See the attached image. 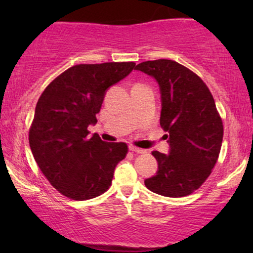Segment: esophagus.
<instances>
[{
	"mask_svg": "<svg viewBox=\"0 0 253 253\" xmlns=\"http://www.w3.org/2000/svg\"><path fill=\"white\" fill-rule=\"evenodd\" d=\"M129 151H132V152H135V153H139V155H143V153H146V150L140 149V147H136V146H134V145H130Z\"/></svg>",
	"mask_w": 253,
	"mask_h": 253,
	"instance_id": "34e87169",
	"label": "esophagus"
}]
</instances>
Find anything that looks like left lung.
<instances>
[{
  "label": "left lung",
  "mask_w": 253,
  "mask_h": 253,
  "mask_svg": "<svg viewBox=\"0 0 253 253\" xmlns=\"http://www.w3.org/2000/svg\"><path fill=\"white\" fill-rule=\"evenodd\" d=\"M135 70L159 84L161 127L170 144L169 155L152 152L158 172L145 185L168 197L190 195L210 177L221 150L223 125L213 95L195 72L175 60H147Z\"/></svg>",
  "instance_id": "obj_1"
}]
</instances>
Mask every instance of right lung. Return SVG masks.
I'll use <instances>...</instances> for the list:
<instances>
[{"mask_svg":"<svg viewBox=\"0 0 253 253\" xmlns=\"http://www.w3.org/2000/svg\"><path fill=\"white\" fill-rule=\"evenodd\" d=\"M135 63L78 64L46 86L30 127V146L38 167L53 188L77 201L102 195L112 185L126 143L89 136L106 90L134 69Z\"/></svg>","mask_w":253,"mask_h":253,"instance_id":"add662e5","label":"right lung"}]
</instances>
